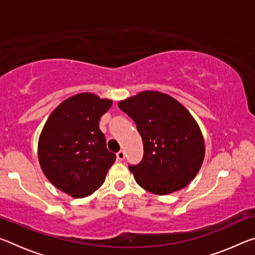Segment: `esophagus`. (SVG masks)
Returning <instances> with one entry per match:
<instances>
[{"label":"esophagus","mask_w":255,"mask_h":255,"mask_svg":"<svg viewBox=\"0 0 255 255\" xmlns=\"http://www.w3.org/2000/svg\"><path fill=\"white\" fill-rule=\"evenodd\" d=\"M125 156H126V154H125V150H119V152L117 153V158L119 159V161H124Z\"/></svg>","instance_id":"34e87169"}]
</instances>
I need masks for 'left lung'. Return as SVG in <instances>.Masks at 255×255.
I'll list each match as a JSON object with an SVG mask.
<instances>
[{
  "label": "left lung",
  "instance_id": "1",
  "mask_svg": "<svg viewBox=\"0 0 255 255\" xmlns=\"http://www.w3.org/2000/svg\"><path fill=\"white\" fill-rule=\"evenodd\" d=\"M118 107L135 122L143 139V159L129 166L138 185L158 196L187 187L206 152L201 129L187 108L158 91L139 92Z\"/></svg>",
  "mask_w": 255,
  "mask_h": 255
}]
</instances>
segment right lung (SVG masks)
Masks as SVG:
<instances>
[{
  "label": "right lung",
  "instance_id": "obj_1",
  "mask_svg": "<svg viewBox=\"0 0 255 255\" xmlns=\"http://www.w3.org/2000/svg\"><path fill=\"white\" fill-rule=\"evenodd\" d=\"M112 100L84 92L64 100L51 112L38 139V159L50 183L73 198L98 190L116 161L99 128Z\"/></svg>",
  "mask_w": 255,
  "mask_h": 255
}]
</instances>
